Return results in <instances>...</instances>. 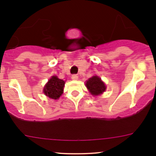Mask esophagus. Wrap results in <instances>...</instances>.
Returning a JSON list of instances; mask_svg holds the SVG:
<instances>
[{
	"label": "esophagus",
	"instance_id": "obj_1",
	"mask_svg": "<svg viewBox=\"0 0 156 156\" xmlns=\"http://www.w3.org/2000/svg\"><path fill=\"white\" fill-rule=\"evenodd\" d=\"M72 79L73 80H78V75H75V74H74V75H72Z\"/></svg>",
	"mask_w": 156,
	"mask_h": 156
}]
</instances>
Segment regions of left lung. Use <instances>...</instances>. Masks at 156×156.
<instances>
[{
	"label": "left lung",
	"mask_w": 156,
	"mask_h": 156,
	"mask_svg": "<svg viewBox=\"0 0 156 156\" xmlns=\"http://www.w3.org/2000/svg\"><path fill=\"white\" fill-rule=\"evenodd\" d=\"M86 86L92 95L101 94L106 90V86L101 78L98 76H92L87 81Z\"/></svg>",
	"instance_id": "8db88e82"
}]
</instances>
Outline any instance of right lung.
<instances>
[{
	"label": "right lung",
	"instance_id": "1",
	"mask_svg": "<svg viewBox=\"0 0 156 156\" xmlns=\"http://www.w3.org/2000/svg\"><path fill=\"white\" fill-rule=\"evenodd\" d=\"M64 84L63 80L59 79L57 76H52L44 87V94L50 98L58 99L63 93Z\"/></svg>",
	"mask_w": 156,
	"mask_h": 156
}]
</instances>
